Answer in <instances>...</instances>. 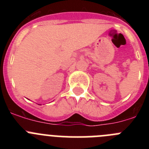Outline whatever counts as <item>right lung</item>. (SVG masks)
I'll use <instances>...</instances> for the list:
<instances>
[{"label":"right lung","instance_id":"1","mask_svg":"<svg viewBox=\"0 0 149 149\" xmlns=\"http://www.w3.org/2000/svg\"><path fill=\"white\" fill-rule=\"evenodd\" d=\"M39 105H40V104H39Z\"/></svg>","mask_w":149,"mask_h":149}]
</instances>
